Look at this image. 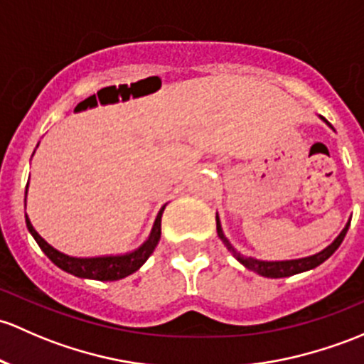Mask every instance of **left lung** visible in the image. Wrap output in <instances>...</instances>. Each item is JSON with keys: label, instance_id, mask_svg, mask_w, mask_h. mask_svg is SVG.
Segmentation results:
<instances>
[{"label": "left lung", "instance_id": "8db88e82", "mask_svg": "<svg viewBox=\"0 0 364 364\" xmlns=\"http://www.w3.org/2000/svg\"><path fill=\"white\" fill-rule=\"evenodd\" d=\"M324 122L328 124L326 118H323ZM330 125V124H328ZM349 223L346 225V228H343L342 232H340V235L336 237L333 242L330 244V246L326 247V250H323L321 252H317V255H312V256H307V258H300V259H286V262H262V259H256V258H246V256L240 255L239 251L235 250V247L232 246L230 242H228V239L225 237L223 230H221V223H220V218L216 216V230H218V235H220V239L223 240V244L227 246V250L232 252L233 256H235L237 259H239L240 263H242L246 269L252 270V272L263 275V277H272V279H279V277H289V275H294V274H300V272H305V270H311V269H316L317 265H321L323 262H326L328 258H330L333 252L338 250V246L342 244L343 237H346L347 230H349Z\"/></svg>", "mask_w": 364, "mask_h": 364}]
</instances>
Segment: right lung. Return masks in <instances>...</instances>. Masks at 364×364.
<instances>
[{
	"label": "right lung",
	"instance_id": "obj_1",
	"mask_svg": "<svg viewBox=\"0 0 364 364\" xmlns=\"http://www.w3.org/2000/svg\"><path fill=\"white\" fill-rule=\"evenodd\" d=\"M162 213L164 208L160 209L159 216H156L155 225H153V230L148 237L146 242L139 247V250L129 252V255L122 256H99V258H73V256L64 255V252L53 250L50 244L45 239H41L40 233L33 228L29 218L26 216V225H28V230L31 235L34 237V240L38 242V246L41 247V251L55 263L59 269L66 270L76 277L83 279H97V281H118V279H124L132 272H136L148 258L153 251H155L156 244L160 240V223H162Z\"/></svg>",
	"mask_w": 364,
	"mask_h": 364
}]
</instances>
